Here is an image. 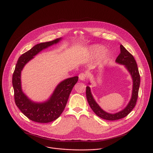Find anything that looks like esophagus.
Listing matches in <instances>:
<instances>
[{
    "label": "esophagus",
    "mask_w": 153,
    "mask_h": 153,
    "mask_svg": "<svg viewBox=\"0 0 153 153\" xmlns=\"http://www.w3.org/2000/svg\"><path fill=\"white\" fill-rule=\"evenodd\" d=\"M87 75L84 73H81L79 75V79L81 81H84L86 79Z\"/></svg>",
    "instance_id": "obj_1"
}]
</instances>
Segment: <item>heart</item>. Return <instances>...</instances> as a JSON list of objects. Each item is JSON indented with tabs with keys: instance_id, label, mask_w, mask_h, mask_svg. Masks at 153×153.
I'll use <instances>...</instances> for the list:
<instances>
[{
	"instance_id": "1",
	"label": "heart",
	"mask_w": 153,
	"mask_h": 153,
	"mask_svg": "<svg viewBox=\"0 0 153 153\" xmlns=\"http://www.w3.org/2000/svg\"><path fill=\"white\" fill-rule=\"evenodd\" d=\"M103 48L101 46H99L97 45H92L90 47V53L93 57H96V56H99L103 51ZM106 57V54H104L102 55V58L105 59Z\"/></svg>"
}]
</instances>
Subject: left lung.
<instances>
[{
  "mask_svg": "<svg viewBox=\"0 0 153 153\" xmlns=\"http://www.w3.org/2000/svg\"><path fill=\"white\" fill-rule=\"evenodd\" d=\"M115 62L124 66V68L130 74L133 82L131 98L127 106L123 109L114 114H111L105 111L96 102L91 93L90 87L89 86L86 87L87 99L93 111L99 117L111 121L123 118L127 116L131 111L137 101L140 85V75L136 62L133 56L124 47L123 45H120V54L116 59ZM88 84H90V82H89Z\"/></svg>",
  "mask_w": 153,
  "mask_h": 153,
  "instance_id": "obj_1",
  "label": "left lung"
}]
</instances>
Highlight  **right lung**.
I'll return each mask as SVG.
<instances>
[{
	"mask_svg": "<svg viewBox=\"0 0 153 153\" xmlns=\"http://www.w3.org/2000/svg\"><path fill=\"white\" fill-rule=\"evenodd\" d=\"M62 39L60 38L35 45L22 54L16 64L13 76L16 104L21 112L32 121L47 123L58 118L65 109L70 93L78 80L77 76L63 80L56 86L50 97L42 102L31 100L23 91L21 75L25 65L41 51L58 44Z\"/></svg>",
	"mask_w": 153,
	"mask_h": 153,
	"instance_id": "right-lung-1",
	"label": "right lung"
}]
</instances>
